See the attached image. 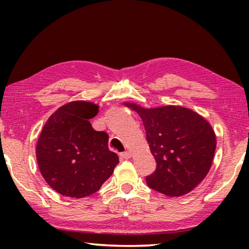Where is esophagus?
<instances>
[{"mask_svg": "<svg viewBox=\"0 0 249 249\" xmlns=\"http://www.w3.org/2000/svg\"><path fill=\"white\" fill-rule=\"evenodd\" d=\"M120 156L122 159H129L130 157H132V154H130L129 151H124V153H121Z\"/></svg>", "mask_w": 249, "mask_h": 249, "instance_id": "obj_1", "label": "esophagus"}]
</instances>
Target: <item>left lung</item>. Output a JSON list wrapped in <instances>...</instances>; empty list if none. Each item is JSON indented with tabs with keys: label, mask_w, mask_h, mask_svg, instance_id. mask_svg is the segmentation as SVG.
Masks as SVG:
<instances>
[{
	"label": "left lung",
	"mask_w": 249,
	"mask_h": 249,
	"mask_svg": "<svg viewBox=\"0 0 249 249\" xmlns=\"http://www.w3.org/2000/svg\"><path fill=\"white\" fill-rule=\"evenodd\" d=\"M141 116L146 140L157 162L146 182L168 196H181L192 191L213 162L216 135L203 116L180 105L144 107L125 102Z\"/></svg>",
	"instance_id": "8db88e82"
}]
</instances>
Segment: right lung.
Masks as SVG:
<instances>
[{"mask_svg":"<svg viewBox=\"0 0 249 249\" xmlns=\"http://www.w3.org/2000/svg\"><path fill=\"white\" fill-rule=\"evenodd\" d=\"M99 105L72 101L53 112L36 145L40 174L61 196L86 197L99 190L120 162L108 149V135L96 132L89 122Z\"/></svg>","mask_w":249,"mask_h":249,"instance_id":"add662e5","label":"right lung"}]
</instances>
